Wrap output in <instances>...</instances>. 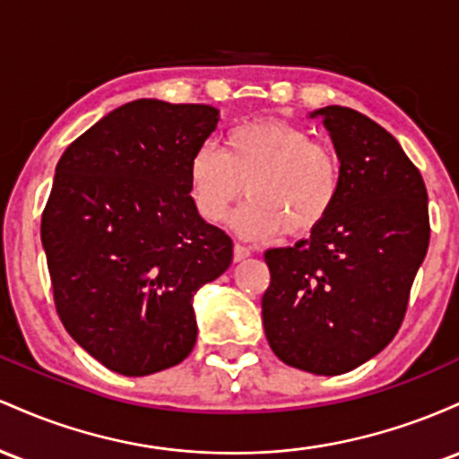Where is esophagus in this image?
I'll use <instances>...</instances> for the list:
<instances>
[{
  "label": "esophagus",
  "instance_id": "1",
  "mask_svg": "<svg viewBox=\"0 0 459 459\" xmlns=\"http://www.w3.org/2000/svg\"><path fill=\"white\" fill-rule=\"evenodd\" d=\"M249 255H251V247H247L243 243H236L234 245V260L236 262L245 260V257H249Z\"/></svg>",
  "mask_w": 459,
  "mask_h": 459
}]
</instances>
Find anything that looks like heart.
I'll use <instances>...</instances> for the list:
<instances>
[{
  "label": "heart",
  "instance_id": "obj_1",
  "mask_svg": "<svg viewBox=\"0 0 459 459\" xmlns=\"http://www.w3.org/2000/svg\"><path fill=\"white\" fill-rule=\"evenodd\" d=\"M249 204L234 216L245 236L277 231L303 236L323 223L338 202L342 162L336 149L284 121L231 127L219 149L202 147L188 162L190 202L202 219L221 223L240 195Z\"/></svg>",
  "mask_w": 459,
  "mask_h": 459
}]
</instances>
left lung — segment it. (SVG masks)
<instances>
[{
    "instance_id": "1",
    "label": "left lung",
    "mask_w": 459,
    "mask_h": 459,
    "mask_svg": "<svg viewBox=\"0 0 459 459\" xmlns=\"http://www.w3.org/2000/svg\"><path fill=\"white\" fill-rule=\"evenodd\" d=\"M342 162L338 202L310 238L264 254L262 323L273 353L314 375H341L394 338L429 247L423 175L362 112L314 110Z\"/></svg>"
}]
</instances>
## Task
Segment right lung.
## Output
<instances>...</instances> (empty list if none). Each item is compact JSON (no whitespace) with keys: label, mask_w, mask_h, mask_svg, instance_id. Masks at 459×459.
<instances>
[{"label":"right lung","mask_w":459,"mask_h":459,"mask_svg":"<svg viewBox=\"0 0 459 459\" xmlns=\"http://www.w3.org/2000/svg\"><path fill=\"white\" fill-rule=\"evenodd\" d=\"M204 104L136 100L75 138L40 221L54 303L71 338L127 377L182 362L197 342L193 297L234 245L197 214L188 162L216 130Z\"/></svg>","instance_id":"1"}]
</instances>
